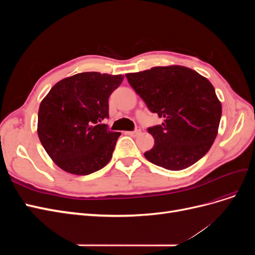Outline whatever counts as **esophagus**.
I'll return each mask as SVG.
<instances>
[{"label": "esophagus", "instance_id": "34e87169", "mask_svg": "<svg viewBox=\"0 0 255 255\" xmlns=\"http://www.w3.org/2000/svg\"><path fill=\"white\" fill-rule=\"evenodd\" d=\"M127 134H128V135H129V136H133V137L138 136V135L140 134V128H137L135 130H132V132H127Z\"/></svg>", "mask_w": 255, "mask_h": 255}]
</instances>
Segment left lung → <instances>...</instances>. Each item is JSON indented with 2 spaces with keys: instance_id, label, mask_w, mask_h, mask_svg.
I'll return each mask as SVG.
<instances>
[{
  "instance_id": "obj_1",
  "label": "left lung",
  "mask_w": 255,
  "mask_h": 255,
  "mask_svg": "<svg viewBox=\"0 0 255 255\" xmlns=\"http://www.w3.org/2000/svg\"><path fill=\"white\" fill-rule=\"evenodd\" d=\"M126 76L150 112L164 120L148 128L154 145L144 157L173 171L201 159L217 136L222 113L211 82L183 66L154 67Z\"/></svg>"
}]
</instances>
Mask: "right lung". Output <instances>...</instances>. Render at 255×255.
<instances>
[{
  "label": "right lung",
  "instance_id": "1",
  "mask_svg": "<svg viewBox=\"0 0 255 255\" xmlns=\"http://www.w3.org/2000/svg\"><path fill=\"white\" fill-rule=\"evenodd\" d=\"M125 76L83 72L56 83L38 112V136L59 168L76 175L102 169L111 160L121 133L102 123L109 98Z\"/></svg>",
  "mask_w": 255,
  "mask_h": 255
}]
</instances>
